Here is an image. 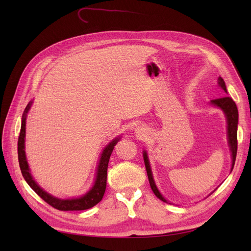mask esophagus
<instances>
[{"label":"esophagus","instance_id":"esophagus-1","mask_svg":"<svg viewBox=\"0 0 251 251\" xmlns=\"http://www.w3.org/2000/svg\"><path fill=\"white\" fill-rule=\"evenodd\" d=\"M136 134H137V136L138 137H143L144 135L147 134V130L144 127H142V126H139V127H137L136 128Z\"/></svg>","mask_w":251,"mask_h":251}]
</instances>
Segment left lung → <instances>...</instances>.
<instances>
[{
	"mask_svg": "<svg viewBox=\"0 0 251 251\" xmlns=\"http://www.w3.org/2000/svg\"><path fill=\"white\" fill-rule=\"evenodd\" d=\"M218 82H219V86L221 87L227 93L226 86H225V82H224L223 78L219 77ZM210 102H211V104L216 105V107H219L220 109H222L223 112L225 113L226 118H227V134H228V143H229L230 151H231V158H232L231 171H232L233 165H234V161H235V157H237V151H238L237 130H238L239 114H238L237 104H235V102L232 100V98L229 97L228 95H225V96L220 97V98H216V100H212ZM143 159H144V164H146V169H147L149 182H150L151 191H153V193L156 195L158 199H160L163 202H168L161 196V194L159 193V191L156 187V184H155L154 179H153V175H151V166H150V163H149L147 151H144V153H143Z\"/></svg>",
	"mask_w": 251,
	"mask_h": 251,
	"instance_id": "left-lung-1",
	"label": "left lung"
}]
</instances>
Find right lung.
<instances>
[{
  "label": "right lung",
  "mask_w": 251,
  "mask_h": 251,
  "mask_svg": "<svg viewBox=\"0 0 251 251\" xmlns=\"http://www.w3.org/2000/svg\"><path fill=\"white\" fill-rule=\"evenodd\" d=\"M30 105H31V102L27 104V107L24 111V114H23V118H22V126H21V131H20V136H19V140H18V157H19V164H20V169L22 172L23 177L26 180L28 185L31 187L33 191L39 195L41 198L47 202L49 205H51L52 207H54L58 210H85L89 209L91 207L95 206L97 203H100L102 199V197L105 192V187H107V172H108V164L112 151L114 150V147L116 146V143L118 142L119 138L113 139L107 148H104L100 163H98V168H97V173H96V180L93 187L90 189V191L83 195L80 198L77 199H68V200H62V199H57L54 198V197L49 195L45 191L36 184V182L32 179L31 174L29 173V168H28V163L26 160V155H25V126H26V115L27 112L30 109Z\"/></svg>",
  "instance_id": "right-lung-1"
}]
</instances>
